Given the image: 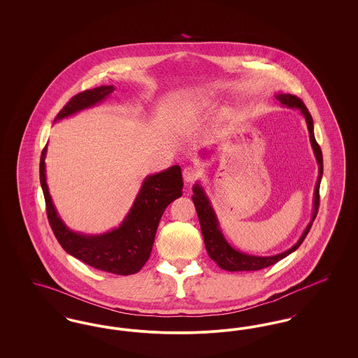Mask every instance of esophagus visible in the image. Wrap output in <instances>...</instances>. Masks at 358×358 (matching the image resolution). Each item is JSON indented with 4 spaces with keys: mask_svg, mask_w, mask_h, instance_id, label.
I'll use <instances>...</instances> for the list:
<instances>
[{
    "mask_svg": "<svg viewBox=\"0 0 358 358\" xmlns=\"http://www.w3.org/2000/svg\"><path fill=\"white\" fill-rule=\"evenodd\" d=\"M200 171L197 168L194 166H187L184 171H182V177H184V181L185 182H193L197 180Z\"/></svg>",
    "mask_w": 358,
    "mask_h": 358,
    "instance_id": "obj_1",
    "label": "esophagus"
}]
</instances>
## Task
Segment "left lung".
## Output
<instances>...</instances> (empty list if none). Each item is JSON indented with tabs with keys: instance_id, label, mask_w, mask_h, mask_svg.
<instances>
[{
	"instance_id": "8db88e82",
	"label": "left lung",
	"mask_w": 358,
	"mask_h": 358,
	"mask_svg": "<svg viewBox=\"0 0 358 358\" xmlns=\"http://www.w3.org/2000/svg\"><path fill=\"white\" fill-rule=\"evenodd\" d=\"M279 102L282 103V106H287L291 108H298L301 110V113L303 114L305 120H306L307 129H308V134H310V143L313 148V152L315 154V159L318 162V180L315 184V190H314V210H313V217L311 222H308L306 229L303 231L302 236L299 240L289 248L287 251L278 254L273 256H255L248 255L244 252H240L238 250L232 248L225 238L222 236L220 227L217 217L215 215V210L212 208V205L209 203L206 194H205L204 189L197 182L193 187V196L192 200L196 206L197 210V216L200 220V227H201V232H203V238H204L205 248L209 257L216 262V264L227 271H256V270H262L266 267H270L275 263H278L279 260H282L283 257L289 256L291 252H294L307 236L314 219L317 217L318 213V208H320V185H321V180H322V173H324V159H322V150L320 148V145L315 141L314 136V124H313V118L311 114L308 113L305 103L302 102L298 96L291 95V94H278L275 96Z\"/></svg>"
}]
</instances>
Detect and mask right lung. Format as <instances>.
<instances>
[{"mask_svg":"<svg viewBox=\"0 0 358 358\" xmlns=\"http://www.w3.org/2000/svg\"><path fill=\"white\" fill-rule=\"evenodd\" d=\"M114 90V85H101L72 96L59 111L55 122L102 102ZM45 154L47 146L40 158V184L48 222L63 250L101 271L117 275L138 273L150 256L155 232L166 206L182 194L181 168L174 165L148 176L130 212L118 228L102 235H83L69 229L52 203L45 178Z\"/></svg>","mask_w":358,"mask_h":358,"instance_id":"add662e5","label":"right lung"}]
</instances>
